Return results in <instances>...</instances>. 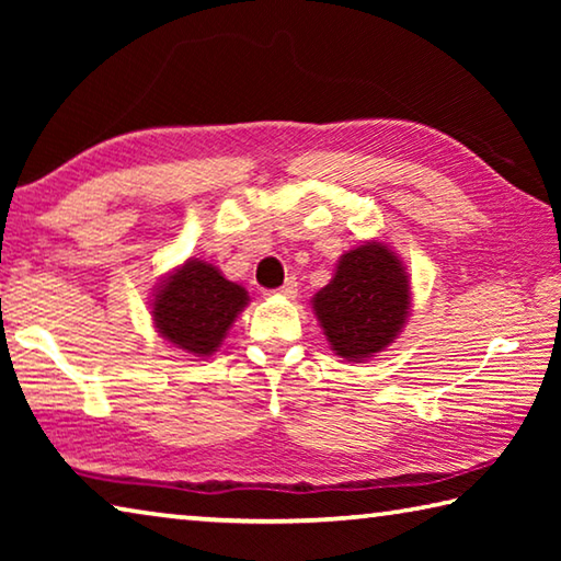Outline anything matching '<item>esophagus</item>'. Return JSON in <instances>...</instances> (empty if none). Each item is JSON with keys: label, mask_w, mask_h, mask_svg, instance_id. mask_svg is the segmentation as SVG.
<instances>
[{"label": "esophagus", "mask_w": 561, "mask_h": 561, "mask_svg": "<svg viewBox=\"0 0 561 561\" xmlns=\"http://www.w3.org/2000/svg\"><path fill=\"white\" fill-rule=\"evenodd\" d=\"M277 294H282V297H287V299H291V297H297V279L294 277H289L287 282L282 284V287L277 289Z\"/></svg>", "instance_id": "1"}]
</instances>
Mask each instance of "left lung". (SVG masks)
Segmentation results:
<instances>
[{"label":"left lung","mask_w":561,"mask_h":561,"mask_svg":"<svg viewBox=\"0 0 561 561\" xmlns=\"http://www.w3.org/2000/svg\"><path fill=\"white\" fill-rule=\"evenodd\" d=\"M311 304L336 356L366 360L393 344L403 329L411 282L396 252L383 242H366L341 254L334 279Z\"/></svg>","instance_id":"left-lung-1"}]
</instances>
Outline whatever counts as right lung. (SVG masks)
<instances>
[{
	"label": "right lung",
	"instance_id": "add662e5",
	"mask_svg": "<svg viewBox=\"0 0 561 561\" xmlns=\"http://www.w3.org/2000/svg\"><path fill=\"white\" fill-rule=\"evenodd\" d=\"M247 301L240 284L225 279L213 264L187 260L160 284L150 314L170 344L193 356H210Z\"/></svg>",
	"mask_w": 561,
	"mask_h": 561
}]
</instances>
